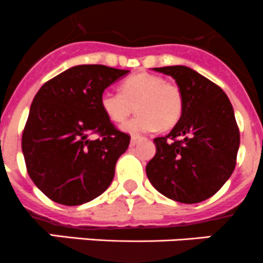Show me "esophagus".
I'll return each instance as SVG.
<instances>
[{"mask_svg":"<svg viewBox=\"0 0 263 263\" xmlns=\"http://www.w3.org/2000/svg\"><path fill=\"white\" fill-rule=\"evenodd\" d=\"M140 137H137V135H133L132 137V140H130V145H135L138 142H139Z\"/></svg>","mask_w":263,"mask_h":263,"instance_id":"34e87169","label":"esophagus"}]
</instances>
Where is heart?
<instances>
[{
    "label": "heart",
    "instance_id": "1",
    "mask_svg": "<svg viewBox=\"0 0 263 263\" xmlns=\"http://www.w3.org/2000/svg\"><path fill=\"white\" fill-rule=\"evenodd\" d=\"M101 108L114 123H124L133 111L138 115L124 125L130 133L167 130L175 126L183 114L180 88L162 77L139 72L121 83V92L105 90L100 98Z\"/></svg>",
    "mask_w": 263,
    "mask_h": 263
}]
</instances>
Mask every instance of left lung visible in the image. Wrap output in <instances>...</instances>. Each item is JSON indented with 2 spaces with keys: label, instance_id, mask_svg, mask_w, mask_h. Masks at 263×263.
<instances>
[{
  "label": "left lung",
  "instance_id": "1",
  "mask_svg": "<svg viewBox=\"0 0 263 263\" xmlns=\"http://www.w3.org/2000/svg\"><path fill=\"white\" fill-rule=\"evenodd\" d=\"M170 75L183 93V114L145 166L151 184L167 198L198 203L220 191L236 165L240 134L228 96L186 66L155 67Z\"/></svg>",
  "mask_w": 263,
  "mask_h": 263
}]
</instances>
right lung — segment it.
Here are the masks:
<instances>
[{"instance_id": "obj_1", "label": "right lung", "mask_w": 263, "mask_h": 263, "mask_svg": "<svg viewBox=\"0 0 263 263\" xmlns=\"http://www.w3.org/2000/svg\"><path fill=\"white\" fill-rule=\"evenodd\" d=\"M129 70L79 65L46 82L30 106L22 137L27 171L49 199L78 206L102 194L130 135L101 108L106 88ZM97 135V140L90 138Z\"/></svg>"}]
</instances>
